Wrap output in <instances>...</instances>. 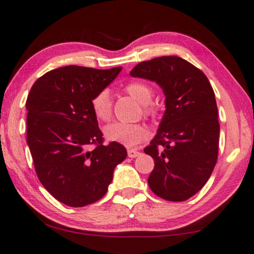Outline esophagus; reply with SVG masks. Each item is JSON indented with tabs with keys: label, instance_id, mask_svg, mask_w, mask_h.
I'll return each mask as SVG.
<instances>
[{
	"label": "esophagus",
	"instance_id": "1",
	"mask_svg": "<svg viewBox=\"0 0 254 254\" xmlns=\"http://www.w3.org/2000/svg\"><path fill=\"white\" fill-rule=\"evenodd\" d=\"M127 153H128V157H129V158H136V157H138V155H139V152L137 150H135V149H128Z\"/></svg>",
	"mask_w": 254,
	"mask_h": 254
}]
</instances>
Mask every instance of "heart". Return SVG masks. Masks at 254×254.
I'll return each instance as SVG.
<instances>
[{"mask_svg":"<svg viewBox=\"0 0 254 254\" xmlns=\"http://www.w3.org/2000/svg\"><path fill=\"white\" fill-rule=\"evenodd\" d=\"M124 91L136 102L143 105L144 116L151 117L154 115V108L149 104L153 97V88L151 85L142 80H134L125 85ZM91 108L96 119L102 120V122L110 119L112 114V102L107 89L97 92L92 97ZM103 132L107 139L120 143L127 147L137 146L139 143H142L150 136L149 129L142 124L112 123L104 127Z\"/></svg>","mask_w":254,"mask_h":254,"instance_id":"obj_1","label":"heart"}]
</instances>
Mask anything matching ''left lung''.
<instances>
[{
    "label": "left lung",
    "instance_id": "obj_1",
    "mask_svg": "<svg viewBox=\"0 0 254 254\" xmlns=\"http://www.w3.org/2000/svg\"><path fill=\"white\" fill-rule=\"evenodd\" d=\"M130 76L155 81L166 96L157 135L144 149L154 159L150 189L167 201H185L205 185L217 163L220 127L213 89L200 69L179 57L140 62Z\"/></svg>",
    "mask_w": 254,
    "mask_h": 254
}]
</instances>
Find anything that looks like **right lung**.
<instances>
[{
	"label": "right lung",
	"mask_w": 254,
	"mask_h": 254,
	"mask_svg": "<svg viewBox=\"0 0 254 254\" xmlns=\"http://www.w3.org/2000/svg\"><path fill=\"white\" fill-rule=\"evenodd\" d=\"M65 65L38 78L27 97V144L42 185L65 205L85 206L107 193L127 157L117 142L103 144L91 100L122 71ZM94 143V150L87 145Z\"/></svg>",
	"instance_id": "right-lung-1"
}]
</instances>
